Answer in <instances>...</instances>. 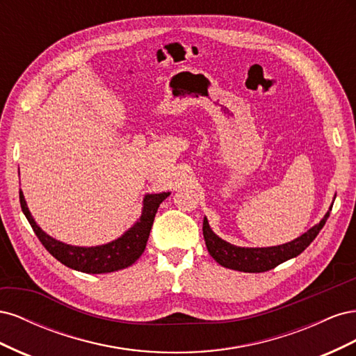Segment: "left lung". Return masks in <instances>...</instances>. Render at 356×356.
I'll use <instances>...</instances> for the list:
<instances>
[{
  "label": "left lung",
  "instance_id": "obj_1",
  "mask_svg": "<svg viewBox=\"0 0 356 356\" xmlns=\"http://www.w3.org/2000/svg\"><path fill=\"white\" fill-rule=\"evenodd\" d=\"M331 208L332 204L330 207L328 212L324 215V218L318 224H315L314 227L301 234L300 238L284 245L267 248H245L232 245L212 232L207 217L203 218V238L204 242H207L208 252L211 254L213 260L222 267L245 273H261L272 270L276 266L286 260H291V258H294L303 252L306 248L314 242L321 229L325 225L330 217Z\"/></svg>",
  "mask_w": 356,
  "mask_h": 356
}]
</instances>
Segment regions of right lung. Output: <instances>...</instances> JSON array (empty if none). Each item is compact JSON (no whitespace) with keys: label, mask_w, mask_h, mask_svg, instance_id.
Wrapping results in <instances>:
<instances>
[{"label":"right lung","mask_w":356,"mask_h":356,"mask_svg":"<svg viewBox=\"0 0 356 356\" xmlns=\"http://www.w3.org/2000/svg\"><path fill=\"white\" fill-rule=\"evenodd\" d=\"M170 193H159V195H145L143 200V212L139 220L126 230L120 238L108 243L98 246H74L53 239L46 232H42L40 225L32 217L22 190L19 191L20 207L29 221L32 230L35 232L40 242L44 245L46 250L56 258L58 261L65 264L74 270L83 273L98 275L111 273L122 270L132 266L139 257L143 255L149 236V230L153 227L157 208Z\"/></svg>","instance_id":"right-lung-1"}]
</instances>
